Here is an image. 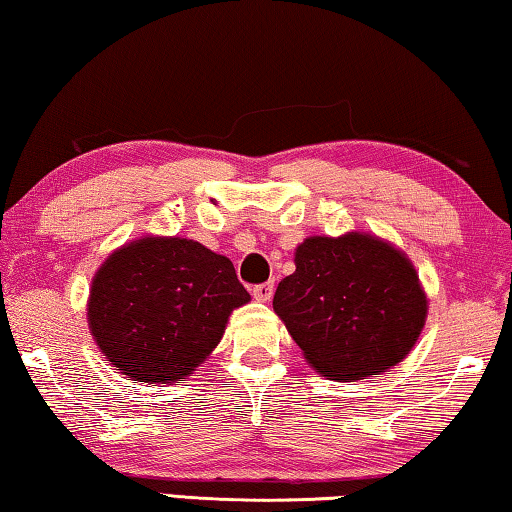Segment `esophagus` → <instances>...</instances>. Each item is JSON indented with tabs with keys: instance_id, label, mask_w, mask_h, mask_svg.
<instances>
[{
	"instance_id": "obj_1",
	"label": "esophagus",
	"mask_w": 512,
	"mask_h": 512,
	"mask_svg": "<svg viewBox=\"0 0 512 512\" xmlns=\"http://www.w3.org/2000/svg\"><path fill=\"white\" fill-rule=\"evenodd\" d=\"M254 299H258V301H270V297H272V292H274V283L272 281H267V283H258V286H254Z\"/></svg>"
}]
</instances>
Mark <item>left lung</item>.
Returning <instances> with one entry per match:
<instances>
[{
	"mask_svg": "<svg viewBox=\"0 0 512 512\" xmlns=\"http://www.w3.org/2000/svg\"><path fill=\"white\" fill-rule=\"evenodd\" d=\"M274 292L308 363L333 381H360L401 363L420 338L426 297L408 258L379 238L313 236Z\"/></svg>",
	"mask_w": 512,
	"mask_h": 512,
	"instance_id": "left-lung-1",
	"label": "left lung"
}]
</instances>
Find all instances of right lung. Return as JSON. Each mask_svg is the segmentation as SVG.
Wrapping results in <instances>:
<instances>
[{
    "label": "right lung",
    "instance_id": "1",
    "mask_svg": "<svg viewBox=\"0 0 512 512\" xmlns=\"http://www.w3.org/2000/svg\"><path fill=\"white\" fill-rule=\"evenodd\" d=\"M247 301L226 256L186 238H142L99 267L88 324L127 379L172 383L211 354L233 308Z\"/></svg>",
    "mask_w": 512,
    "mask_h": 512
}]
</instances>
